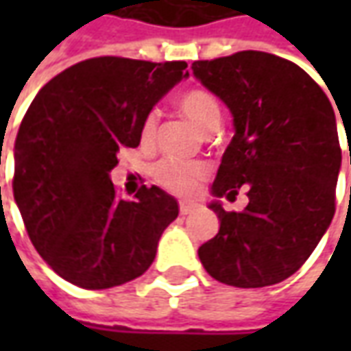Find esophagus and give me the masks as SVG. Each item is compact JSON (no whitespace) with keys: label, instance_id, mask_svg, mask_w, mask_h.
I'll list each match as a JSON object with an SVG mask.
<instances>
[{"label":"esophagus","instance_id":"obj_1","mask_svg":"<svg viewBox=\"0 0 351 351\" xmlns=\"http://www.w3.org/2000/svg\"><path fill=\"white\" fill-rule=\"evenodd\" d=\"M195 210V205L193 203H180V214L186 216V214H191Z\"/></svg>","mask_w":351,"mask_h":351}]
</instances>
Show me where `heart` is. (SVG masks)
<instances>
[{
  "label": "heart",
  "instance_id": "heart-1",
  "mask_svg": "<svg viewBox=\"0 0 351 351\" xmlns=\"http://www.w3.org/2000/svg\"><path fill=\"white\" fill-rule=\"evenodd\" d=\"M178 108L195 128L201 131H213L220 122V105L213 93L206 90H190L178 99ZM158 130V112L150 110L141 123V141L152 143ZM208 169L199 161L163 160L154 167V178L171 193L191 195L206 178Z\"/></svg>",
  "mask_w": 351,
  "mask_h": 351
}]
</instances>
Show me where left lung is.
Here are the masks:
<instances>
[{
    "instance_id": "8db88e82",
    "label": "left lung",
    "mask_w": 351,
    "mask_h": 351,
    "mask_svg": "<svg viewBox=\"0 0 351 351\" xmlns=\"http://www.w3.org/2000/svg\"><path fill=\"white\" fill-rule=\"evenodd\" d=\"M191 71L226 103L235 125L210 188L220 231L199 259L228 286L278 284L331 226L342 163L335 110L299 65L274 54L244 50L193 62ZM243 185L247 208L223 211L219 197L232 200Z\"/></svg>"
}]
</instances>
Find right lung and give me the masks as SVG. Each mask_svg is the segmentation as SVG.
<instances>
[{
  "label": "right lung",
  "instance_id": "right-lung-1",
  "mask_svg": "<svg viewBox=\"0 0 351 351\" xmlns=\"http://www.w3.org/2000/svg\"><path fill=\"white\" fill-rule=\"evenodd\" d=\"M186 62L103 56L71 65L39 90L14 141L12 191L35 250L84 289L137 278L178 203L158 186L120 199L110 171L122 146L141 143V123L182 79Z\"/></svg>",
  "mask_w": 351,
  "mask_h": 351
}]
</instances>
